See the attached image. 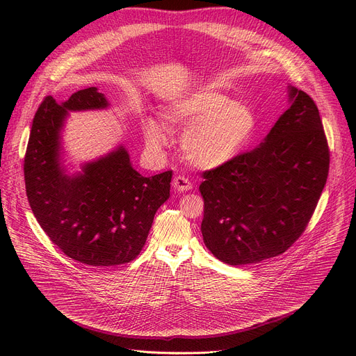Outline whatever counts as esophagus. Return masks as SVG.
Listing matches in <instances>:
<instances>
[{"instance_id": "1", "label": "esophagus", "mask_w": 356, "mask_h": 356, "mask_svg": "<svg viewBox=\"0 0 356 356\" xmlns=\"http://www.w3.org/2000/svg\"><path fill=\"white\" fill-rule=\"evenodd\" d=\"M173 188H175V191H177V192H188V191L192 189V183H191V180H189L188 177H184V176H176V177L173 179Z\"/></svg>"}]
</instances>
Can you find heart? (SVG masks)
<instances>
[{"mask_svg": "<svg viewBox=\"0 0 356 356\" xmlns=\"http://www.w3.org/2000/svg\"><path fill=\"white\" fill-rule=\"evenodd\" d=\"M161 118L168 127H188L181 138L183 154L203 170L238 159L258 133V118L250 105L207 86L168 102ZM143 131L152 148L161 149L168 144V131L161 122L147 120Z\"/></svg>", "mask_w": 356, "mask_h": 356, "instance_id": "heart-1", "label": "heart"}]
</instances>
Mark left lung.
Returning <instances> with one entry per match:
<instances>
[{"label":"left lung","instance_id":"1","mask_svg":"<svg viewBox=\"0 0 356 356\" xmlns=\"http://www.w3.org/2000/svg\"><path fill=\"white\" fill-rule=\"evenodd\" d=\"M290 106L264 143L202 173L207 248L229 266L287 251L305 232L329 173V147L314 101L289 86Z\"/></svg>","mask_w":356,"mask_h":356}]
</instances>
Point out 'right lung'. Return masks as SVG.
<instances>
[{
	"instance_id": "add662e5",
	"label": "right lung",
	"mask_w": 356,
	"mask_h": 356,
	"mask_svg": "<svg viewBox=\"0 0 356 356\" xmlns=\"http://www.w3.org/2000/svg\"><path fill=\"white\" fill-rule=\"evenodd\" d=\"M108 106L97 88L74 92L63 104L46 97L37 109L24 157L26 193L42 229L69 258L92 267L121 266L143 250L157 209L170 196L173 172L141 176L127 149L67 175L60 129L67 111Z\"/></svg>"
}]
</instances>
